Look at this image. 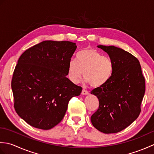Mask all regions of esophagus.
Masks as SVG:
<instances>
[{"instance_id":"34e87169","label":"esophagus","mask_w":154,"mask_h":154,"mask_svg":"<svg viewBox=\"0 0 154 154\" xmlns=\"http://www.w3.org/2000/svg\"><path fill=\"white\" fill-rule=\"evenodd\" d=\"M81 94H82L83 95H87V94H89V93L87 91L85 90V89H83V90H82V92H81Z\"/></svg>"}]
</instances>
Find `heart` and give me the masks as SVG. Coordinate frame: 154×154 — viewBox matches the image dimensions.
Instances as JSON below:
<instances>
[{"mask_svg": "<svg viewBox=\"0 0 154 154\" xmlns=\"http://www.w3.org/2000/svg\"><path fill=\"white\" fill-rule=\"evenodd\" d=\"M114 63L109 57L91 48L78 52L76 60H71L67 67V77L77 84L83 77L91 86L101 87L109 82L114 73Z\"/></svg>", "mask_w": 154, "mask_h": 154, "instance_id": "obj_1", "label": "heart"}]
</instances>
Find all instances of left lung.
Wrapping results in <instances>:
<instances>
[{
  "instance_id": "obj_1",
  "label": "left lung",
  "mask_w": 154,
  "mask_h": 154,
  "mask_svg": "<svg viewBox=\"0 0 154 154\" xmlns=\"http://www.w3.org/2000/svg\"><path fill=\"white\" fill-rule=\"evenodd\" d=\"M97 47L109 54L114 69L105 85L91 92L99 101V109L91 121L101 132L117 133L130 125L141 112L145 79L138 60L129 52L113 45Z\"/></svg>"
}]
</instances>
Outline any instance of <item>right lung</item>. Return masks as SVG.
Listing matches in <instances>:
<instances>
[{
  "instance_id": "add662e5",
  "label": "right lung",
  "mask_w": 154,
  "mask_h": 154,
  "mask_svg": "<svg viewBox=\"0 0 154 154\" xmlns=\"http://www.w3.org/2000/svg\"><path fill=\"white\" fill-rule=\"evenodd\" d=\"M69 41L46 40L28 49L20 57L11 87L18 116L30 126L50 130L60 123L69 101L82 87L69 80V61L76 50Z\"/></svg>"
}]
</instances>
